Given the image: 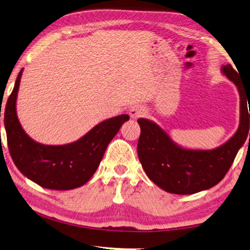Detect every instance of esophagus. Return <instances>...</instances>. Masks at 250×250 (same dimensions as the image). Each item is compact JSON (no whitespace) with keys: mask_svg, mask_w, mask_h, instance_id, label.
Wrapping results in <instances>:
<instances>
[{"mask_svg":"<svg viewBox=\"0 0 250 250\" xmlns=\"http://www.w3.org/2000/svg\"><path fill=\"white\" fill-rule=\"evenodd\" d=\"M129 116L134 118V120H136V118H140V117H143L145 114H146V110H145L144 107L142 106H134L132 108L129 109Z\"/></svg>","mask_w":250,"mask_h":250,"instance_id":"esophagus-1","label":"esophagus"}]
</instances>
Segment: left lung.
Returning a JSON list of instances; mask_svg holds the SVG:
<instances>
[{
    "label": "left lung",
    "instance_id": "1",
    "mask_svg": "<svg viewBox=\"0 0 250 250\" xmlns=\"http://www.w3.org/2000/svg\"><path fill=\"white\" fill-rule=\"evenodd\" d=\"M222 75L235 83L240 96V121L237 132L220 146L191 149L180 146L156 123L138 118L141 135L137 154L148 179L168 193L193 194L208 190L221 181L231 167L249 133L250 88L246 89L239 74L230 64ZM250 138V133H249Z\"/></svg>",
    "mask_w": 250,
    "mask_h": 250
}]
</instances>
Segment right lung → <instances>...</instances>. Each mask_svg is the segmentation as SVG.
<instances>
[{
    "label": "right lung",
    "mask_w": 250,
    "mask_h": 250,
    "mask_svg": "<svg viewBox=\"0 0 250 250\" xmlns=\"http://www.w3.org/2000/svg\"><path fill=\"white\" fill-rule=\"evenodd\" d=\"M22 71L23 69L15 80L4 113L7 146L15 167L23 175L45 189L72 190L83 186L94 175L109 142L129 116L123 114L99 123L72 143H38L24 132L17 115Z\"/></svg>",
    "instance_id": "right-lung-1"
}]
</instances>
